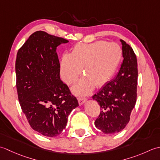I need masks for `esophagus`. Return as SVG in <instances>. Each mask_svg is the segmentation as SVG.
<instances>
[{
	"label": "esophagus",
	"mask_w": 160,
	"mask_h": 160,
	"mask_svg": "<svg viewBox=\"0 0 160 160\" xmlns=\"http://www.w3.org/2000/svg\"><path fill=\"white\" fill-rule=\"evenodd\" d=\"M86 100H87L86 98H78V102H79V103L80 106L82 105L83 103L86 102Z\"/></svg>",
	"instance_id": "obj_1"
}]
</instances>
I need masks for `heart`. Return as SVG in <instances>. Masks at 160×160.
<instances>
[{"mask_svg":"<svg viewBox=\"0 0 160 160\" xmlns=\"http://www.w3.org/2000/svg\"><path fill=\"white\" fill-rule=\"evenodd\" d=\"M122 56V49L116 43L105 41L78 43L69 55L62 57L61 77L66 84H72L82 68L85 76L72 88V91L77 95H86L93 90L94 86L102 87L111 79Z\"/></svg>","mask_w":160,"mask_h":160,"instance_id":"b5f03b06","label":"heart"}]
</instances>
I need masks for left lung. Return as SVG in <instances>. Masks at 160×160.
Masks as SVG:
<instances>
[{"mask_svg":"<svg viewBox=\"0 0 160 160\" xmlns=\"http://www.w3.org/2000/svg\"><path fill=\"white\" fill-rule=\"evenodd\" d=\"M120 41L123 60L118 74L92 96L101 108L94 125L108 135L119 132L125 128L137 100L138 71L136 55L128 44L122 39Z\"/></svg>","mask_w":160,"mask_h":160,"instance_id":"1","label":"left lung"}]
</instances>
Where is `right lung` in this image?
Listing matches in <instances>:
<instances>
[{
  "instance_id": "1",
  "label": "right lung",
  "mask_w": 160,
  "mask_h": 160,
  "mask_svg": "<svg viewBox=\"0 0 160 160\" xmlns=\"http://www.w3.org/2000/svg\"><path fill=\"white\" fill-rule=\"evenodd\" d=\"M66 39L43 31L30 35L16 60V88L22 111L30 126L46 137L59 135L77 98L60 79L57 47Z\"/></svg>"
}]
</instances>
